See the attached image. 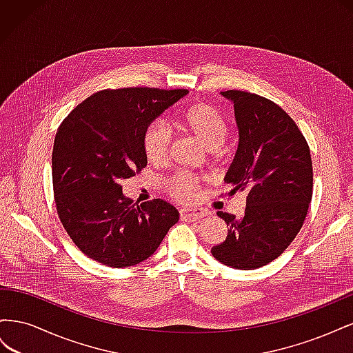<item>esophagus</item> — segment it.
<instances>
[{
    "mask_svg": "<svg viewBox=\"0 0 353 353\" xmlns=\"http://www.w3.org/2000/svg\"><path fill=\"white\" fill-rule=\"evenodd\" d=\"M179 216L183 221L196 222V221L201 219L203 216H206V213L203 212L201 209H197V208H184V209L179 210Z\"/></svg>",
    "mask_w": 353,
    "mask_h": 353,
    "instance_id": "obj_1",
    "label": "esophagus"
}]
</instances>
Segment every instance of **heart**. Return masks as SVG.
<instances>
[{"label": "heart", "mask_w": 353, "mask_h": 353, "mask_svg": "<svg viewBox=\"0 0 353 353\" xmlns=\"http://www.w3.org/2000/svg\"><path fill=\"white\" fill-rule=\"evenodd\" d=\"M178 123L185 132L209 152L216 150L228 137V123L223 114L210 104L199 103L178 114ZM170 143V132L162 122L148 123L143 132V150L150 162H163ZM169 191L176 200L190 201L197 193V178L179 174L169 181Z\"/></svg>", "instance_id": "b5f03b06"}]
</instances>
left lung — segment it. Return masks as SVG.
Here are the masks:
<instances>
[{"label":"left lung","mask_w":353,"mask_h":353,"mask_svg":"<svg viewBox=\"0 0 353 353\" xmlns=\"http://www.w3.org/2000/svg\"><path fill=\"white\" fill-rule=\"evenodd\" d=\"M234 105L239 147L225 183L245 191L243 218L227 212L225 241L212 248L213 258L236 270H256L288 248L306 218L312 199V160L294 121L280 105L258 94L228 90Z\"/></svg>","instance_id":"1"}]
</instances>
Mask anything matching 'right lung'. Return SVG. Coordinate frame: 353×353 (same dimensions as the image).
<instances>
[{"label": "right lung", "mask_w": 353, "mask_h": 353, "mask_svg": "<svg viewBox=\"0 0 353 353\" xmlns=\"http://www.w3.org/2000/svg\"><path fill=\"white\" fill-rule=\"evenodd\" d=\"M187 90L119 88L92 94L59 126L52 188L59 218L88 258L128 268L156 252L179 212L162 199L138 205L121 181L147 165L143 132Z\"/></svg>", "instance_id": "obj_1"}]
</instances>
